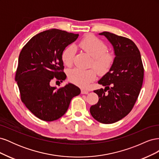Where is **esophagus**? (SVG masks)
Listing matches in <instances>:
<instances>
[{"label":"esophagus","mask_w":159,"mask_h":159,"mask_svg":"<svg viewBox=\"0 0 159 159\" xmlns=\"http://www.w3.org/2000/svg\"><path fill=\"white\" fill-rule=\"evenodd\" d=\"M81 93L82 94H88L89 93V91L88 90H85L84 89H81Z\"/></svg>","instance_id":"esophagus-1"}]
</instances>
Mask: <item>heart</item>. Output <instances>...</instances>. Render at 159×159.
I'll use <instances>...</instances> for the list:
<instances>
[{
    "label": "heart",
    "mask_w": 159,
    "mask_h": 159,
    "mask_svg": "<svg viewBox=\"0 0 159 159\" xmlns=\"http://www.w3.org/2000/svg\"><path fill=\"white\" fill-rule=\"evenodd\" d=\"M79 46L84 52L93 57L91 65L97 70L99 74H105L108 72L115 61V56L112 53L107 52V46L105 43L93 35L85 36L79 43ZM75 54L74 46L66 47L61 53V58L64 64L70 67L73 64ZM70 81L80 88H88L97 76V71L94 69L81 70L74 68L68 73Z\"/></svg>",
    "instance_id": "b5f03b06"
}]
</instances>
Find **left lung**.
I'll list each match as a JSON object with an SVG mask.
<instances>
[{"instance_id":"left-lung-1","label":"left lung","mask_w":159,"mask_h":159,"mask_svg":"<svg viewBox=\"0 0 159 159\" xmlns=\"http://www.w3.org/2000/svg\"><path fill=\"white\" fill-rule=\"evenodd\" d=\"M112 44L115 61L112 68L98 81L105 89L93 91L98 102L90 107V113L104 124L117 122L127 115L138 98L143 85L144 68L140 52L127 38L109 32L99 33Z\"/></svg>"}]
</instances>
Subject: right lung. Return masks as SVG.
Masks as SVG:
<instances>
[{
	"label": "right lung",
	"mask_w": 159,
	"mask_h": 159,
	"mask_svg": "<svg viewBox=\"0 0 159 159\" xmlns=\"http://www.w3.org/2000/svg\"><path fill=\"white\" fill-rule=\"evenodd\" d=\"M78 36L58 29L42 32L26 43L19 55L15 80L21 100L43 121H53L63 116L71 99L81 92L72 84L59 89L50 85L54 78L66 80L61 53Z\"/></svg>",
	"instance_id": "obj_1"
}]
</instances>
